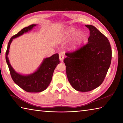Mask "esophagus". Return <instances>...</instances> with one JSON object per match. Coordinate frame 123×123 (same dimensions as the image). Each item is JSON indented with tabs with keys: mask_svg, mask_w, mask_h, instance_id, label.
<instances>
[{
	"mask_svg": "<svg viewBox=\"0 0 123 123\" xmlns=\"http://www.w3.org/2000/svg\"><path fill=\"white\" fill-rule=\"evenodd\" d=\"M64 57V54H63V53L60 54V55H59V59L60 60V61H63Z\"/></svg>",
	"mask_w": 123,
	"mask_h": 123,
	"instance_id": "obj_1",
	"label": "esophagus"
}]
</instances>
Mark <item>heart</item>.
I'll return each instance as SVG.
<instances>
[{
	"mask_svg": "<svg viewBox=\"0 0 123 123\" xmlns=\"http://www.w3.org/2000/svg\"><path fill=\"white\" fill-rule=\"evenodd\" d=\"M73 37V46L76 47L81 43L84 39V33L80 30L76 31L75 28L72 27L66 31L62 36V39L64 41L69 40Z\"/></svg>",
	"mask_w": 123,
	"mask_h": 123,
	"instance_id": "heart-1",
	"label": "heart"
}]
</instances>
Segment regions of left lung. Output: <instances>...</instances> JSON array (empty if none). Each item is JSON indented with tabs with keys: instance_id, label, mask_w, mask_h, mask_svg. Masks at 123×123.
<instances>
[{
	"instance_id": "left-lung-1",
	"label": "left lung",
	"mask_w": 123,
	"mask_h": 123,
	"mask_svg": "<svg viewBox=\"0 0 123 123\" xmlns=\"http://www.w3.org/2000/svg\"><path fill=\"white\" fill-rule=\"evenodd\" d=\"M89 29L88 43L66 53L64 59L68 80L76 91L89 92L104 81L110 66L112 49L109 39L95 26Z\"/></svg>"
}]
</instances>
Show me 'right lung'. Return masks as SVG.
Instances as JSON below:
<instances>
[{
    "label": "right lung",
    "instance_id": "obj_1",
    "mask_svg": "<svg viewBox=\"0 0 123 123\" xmlns=\"http://www.w3.org/2000/svg\"><path fill=\"white\" fill-rule=\"evenodd\" d=\"M36 25V24L30 25L12 36L8 43L5 54L6 61L12 80L18 86L28 92L37 93L44 91L51 82L54 69L60 63L59 54H54L51 57L45 59L37 71L29 75H23L16 73L10 64L7 55L12 39L31 30Z\"/></svg>",
    "mask_w": 123,
    "mask_h": 123
}]
</instances>
